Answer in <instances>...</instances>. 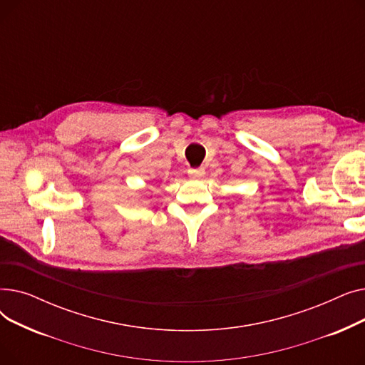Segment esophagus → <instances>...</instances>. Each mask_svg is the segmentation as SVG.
<instances>
[{
    "instance_id": "34e87169",
    "label": "esophagus",
    "mask_w": 365,
    "mask_h": 365,
    "mask_svg": "<svg viewBox=\"0 0 365 365\" xmlns=\"http://www.w3.org/2000/svg\"><path fill=\"white\" fill-rule=\"evenodd\" d=\"M204 173H205V170H204L202 167H198V168H190V170L187 171V175H189L190 178H194V179H200V178L204 176Z\"/></svg>"
}]
</instances>
